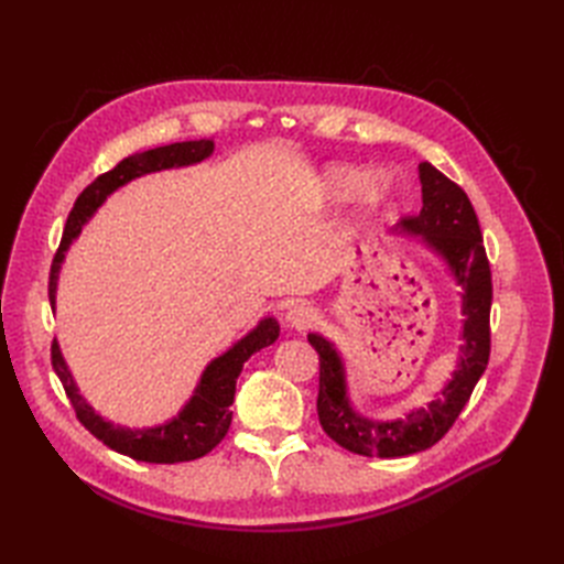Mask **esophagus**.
Returning a JSON list of instances; mask_svg holds the SVG:
<instances>
[{"label": "esophagus", "instance_id": "34e87169", "mask_svg": "<svg viewBox=\"0 0 564 564\" xmlns=\"http://www.w3.org/2000/svg\"><path fill=\"white\" fill-rule=\"evenodd\" d=\"M315 319H317V315L313 308H308V305H294V308L286 313L289 327H294V329H308Z\"/></svg>", "mask_w": 564, "mask_h": 564}]
</instances>
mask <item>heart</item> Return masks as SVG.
<instances>
[{
  "label": "heart",
  "instance_id": "obj_1",
  "mask_svg": "<svg viewBox=\"0 0 564 564\" xmlns=\"http://www.w3.org/2000/svg\"><path fill=\"white\" fill-rule=\"evenodd\" d=\"M327 187L336 199L360 197L369 207H379L388 195V183L383 178H373L367 169L355 166H334L327 172Z\"/></svg>",
  "mask_w": 564,
  "mask_h": 564
}]
</instances>
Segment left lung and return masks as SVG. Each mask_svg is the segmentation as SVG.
Listing matches in <instances>:
<instances>
[{"mask_svg":"<svg viewBox=\"0 0 564 564\" xmlns=\"http://www.w3.org/2000/svg\"><path fill=\"white\" fill-rule=\"evenodd\" d=\"M419 178L423 207L416 216L402 218L395 230L421 235V240L447 261L454 280L464 289V344L458 348V367L452 381L425 409L409 412L398 421H371L357 414L348 400L346 371L336 348L319 334H308L311 346L319 355L317 416L322 431L336 445L362 456L395 458L433 447L458 419L489 362L491 270L480 224L468 195L431 162L419 164Z\"/></svg>","mask_w":564,"mask_h":564,"instance_id":"obj_1","label":"left lung"}]
</instances>
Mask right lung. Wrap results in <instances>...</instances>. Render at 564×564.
Listing matches in <instances>:
<instances>
[{
	"instance_id": "obj_1",
	"label": "right lung",
	"mask_w": 564,
	"mask_h": 564,
	"mask_svg": "<svg viewBox=\"0 0 564 564\" xmlns=\"http://www.w3.org/2000/svg\"><path fill=\"white\" fill-rule=\"evenodd\" d=\"M214 152V141H185L172 143L162 148H152L145 152H135V155L119 162L110 172L100 174L91 185H87L77 197L75 207L67 216V224L63 230L61 247L54 256V265H51L48 275V301L51 308L56 305V284H58V270L65 259V251L70 242L79 235L82 226L94 216V212L112 195L117 187L139 178L143 174L162 172V169L172 166H187L207 160ZM280 336L278 319L265 317L259 322V327L251 329L242 340L224 352L220 357L204 369L202 379L195 388V395L191 398L176 419L166 421L155 429L131 431L122 425H112L110 421L100 419L89 402L79 395L70 369H67L61 348L54 340L51 344V365L58 373V379L65 388V395L70 398V404L79 423L87 429L94 437H98L110 449L131 456L135 460H145V464H181V460H195L204 454H209L220 440L226 437L232 412L230 404L235 400V383L245 362L249 357L270 344H275Z\"/></svg>"
}]
</instances>
